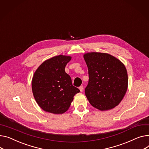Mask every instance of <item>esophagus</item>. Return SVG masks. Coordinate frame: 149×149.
Segmentation results:
<instances>
[{
	"instance_id": "1",
	"label": "esophagus",
	"mask_w": 149,
	"mask_h": 149,
	"mask_svg": "<svg viewBox=\"0 0 149 149\" xmlns=\"http://www.w3.org/2000/svg\"><path fill=\"white\" fill-rule=\"evenodd\" d=\"M83 88H84L83 86H81L80 87H79V89H80V91L81 92H82L83 91Z\"/></svg>"
}]
</instances>
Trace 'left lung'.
I'll list each match as a JSON object with an SVG mask.
<instances>
[{"label": "left lung", "instance_id": "1", "mask_svg": "<svg viewBox=\"0 0 149 149\" xmlns=\"http://www.w3.org/2000/svg\"><path fill=\"white\" fill-rule=\"evenodd\" d=\"M83 57L88 71L89 80L85 88L88 102L101 111L114 108L122 101L127 89L125 66L108 53L91 52Z\"/></svg>", "mask_w": 149, "mask_h": 149}]
</instances>
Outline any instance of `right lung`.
I'll list each match as a JSON object with an SVG mask.
<instances>
[{
    "instance_id": "add662e5",
    "label": "right lung",
    "mask_w": 149,
    "mask_h": 149,
    "mask_svg": "<svg viewBox=\"0 0 149 149\" xmlns=\"http://www.w3.org/2000/svg\"><path fill=\"white\" fill-rule=\"evenodd\" d=\"M71 57L58 55L44 61L35 72L32 88L35 101L42 110L55 114L65 113L80 90L72 84L65 68Z\"/></svg>"
}]
</instances>
